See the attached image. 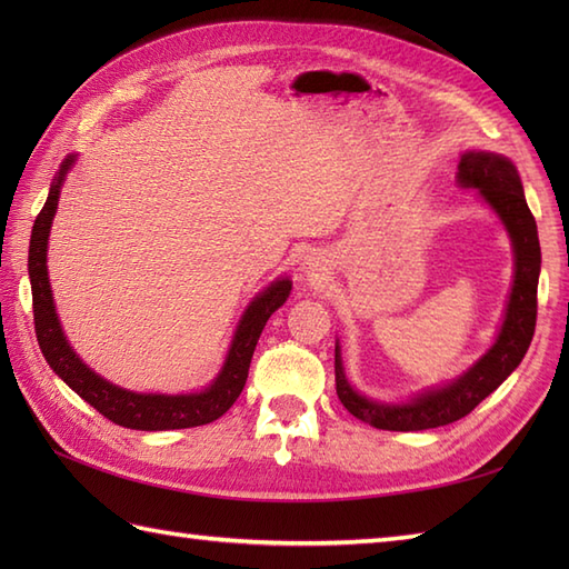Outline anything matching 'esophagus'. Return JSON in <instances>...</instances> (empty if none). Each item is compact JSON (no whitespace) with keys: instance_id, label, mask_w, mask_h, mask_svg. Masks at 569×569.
Masks as SVG:
<instances>
[{"instance_id":"obj_1","label":"esophagus","mask_w":569,"mask_h":569,"mask_svg":"<svg viewBox=\"0 0 569 569\" xmlns=\"http://www.w3.org/2000/svg\"><path fill=\"white\" fill-rule=\"evenodd\" d=\"M316 271H322V266H320V261H316V257H310V259H308V273L318 276Z\"/></svg>"}]
</instances>
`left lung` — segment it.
Masks as SVG:
<instances>
[{"label":"left lung","instance_id":"left-lung-1","mask_svg":"<svg viewBox=\"0 0 569 569\" xmlns=\"http://www.w3.org/2000/svg\"><path fill=\"white\" fill-rule=\"evenodd\" d=\"M459 186L477 188L506 224L516 251V276L501 325L499 340L489 352L471 367L465 377L438 391L418 396L406 406H383L359 396L347 383L340 359V347H335V386L342 406L355 418L369 422L379 430H430L447 426L471 413L503 379L521 365L538 318V276H540V241L536 217L528 210L521 178L516 166L497 153L469 151L459 161Z\"/></svg>","mask_w":569,"mask_h":569}]
</instances>
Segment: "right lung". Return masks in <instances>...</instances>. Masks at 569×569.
<instances>
[{"label":"right lung","mask_w":569,"mask_h":569,"mask_svg":"<svg viewBox=\"0 0 569 569\" xmlns=\"http://www.w3.org/2000/svg\"><path fill=\"white\" fill-rule=\"evenodd\" d=\"M72 156L60 166V173L53 180L48 200L41 208L39 217L33 222L31 244H29V278H31V296H33V325L36 337H39V347L48 365L63 379L72 391L84 398L94 410L117 422L122 428L131 430H180V428H196L208 426V422L224 416L232 403L244 389L249 377V365L253 357V349L261 337L266 320L286 303L288 293H291V281H276L271 288L253 300L247 308L244 318H241L237 335L232 340L224 367L220 377L214 379L210 389L202 393L190 396H153V393H131L112 386L98 377L92 369H88L72 352L66 342L63 330L56 318L51 286H48V271H46V244L48 232H51V222L58 208V192L63 176L72 166Z\"/></svg>","instance_id":"obj_1"}]
</instances>
